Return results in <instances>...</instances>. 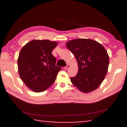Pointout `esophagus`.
Instances as JSON below:
<instances>
[{
  "label": "esophagus",
  "instance_id": "obj_1",
  "mask_svg": "<svg viewBox=\"0 0 127 127\" xmlns=\"http://www.w3.org/2000/svg\"><path fill=\"white\" fill-rule=\"evenodd\" d=\"M69 67H70V65H69V64H68L67 65H66V66H65V67L64 68V69L65 70H67L68 69H69Z\"/></svg>",
  "mask_w": 127,
  "mask_h": 127
}]
</instances>
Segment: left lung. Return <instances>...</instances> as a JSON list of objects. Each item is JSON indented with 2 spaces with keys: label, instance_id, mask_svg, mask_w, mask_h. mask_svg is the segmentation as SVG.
<instances>
[{
  "label": "left lung",
  "instance_id": "obj_1",
  "mask_svg": "<svg viewBox=\"0 0 127 127\" xmlns=\"http://www.w3.org/2000/svg\"><path fill=\"white\" fill-rule=\"evenodd\" d=\"M67 48L77 60L78 71L70 81L79 91L89 93L97 89L106 75L109 58L99 42L91 39L76 38L66 42Z\"/></svg>",
  "mask_w": 127,
  "mask_h": 127
}]
</instances>
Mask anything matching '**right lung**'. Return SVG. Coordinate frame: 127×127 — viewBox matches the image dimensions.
<instances>
[{"label":"right lung","mask_w":127,"mask_h":127,"mask_svg":"<svg viewBox=\"0 0 127 127\" xmlns=\"http://www.w3.org/2000/svg\"><path fill=\"white\" fill-rule=\"evenodd\" d=\"M58 42L33 40L21 50L18 58L20 76L25 85L35 92L45 91L54 82L61 67L55 65L52 51Z\"/></svg>","instance_id":"add662e5"}]
</instances>
